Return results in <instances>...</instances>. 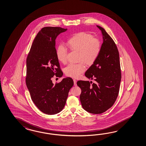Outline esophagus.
Here are the masks:
<instances>
[{"label":"esophagus","instance_id":"obj_1","mask_svg":"<svg viewBox=\"0 0 146 146\" xmlns=\"http://www.w3.org/2000/svg\"><path fill=\"white\" fill-rule=\"evenodd\" d=\"M73 81H74V85L75 86H76L77 84H76V80H75V79H74L73 80Z\"/></svg>","mask_w":146,"mask_h":146}]
</instances>
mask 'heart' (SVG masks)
<instances>
[{
	"instance_id": "b5f03b06",
	"label": "heart",
	"mask_w": 146,
	"mask_h": 146,
	"mask_svg": "<svg viewBox=\"0 0 146 146\" xmlns=\"http://www.w3.org/2000/svg\"><path fill=\"white\" fill-rule=\"evenodd\" d=\"M68 47L71 50L78 52V64H70L64 69L65 74L73 78H78L86 70L83 63L91 65L97 60L102 49V43L99 40L94 38L86 32L76 33L67 40ZM67 50L60 46L57 48L56 55L60 63H65L67 60Z\"/></svg>"
}]
</instances>
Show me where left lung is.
<instances>
[{
  "label": "left lung",
  "instance_id": "left-lung-1",
  "mask_svg": "<svg viewBox=\"0 0 146 146\" xmlns=\"http://www.w3.org/2000/svg\"><path fill=\"white\" fill-rule=\"evenodd\" d=\"M101 30L103 43L98 57L88 68L85 75L96 83L78 81L81 89L80 99L84 110L91 114H102L110 108L118 96L121 71L118 49L114 40L104 28Z\"/></svg>",
  "mask_w": 146,
  "mask_h": 146
}]
</instances>
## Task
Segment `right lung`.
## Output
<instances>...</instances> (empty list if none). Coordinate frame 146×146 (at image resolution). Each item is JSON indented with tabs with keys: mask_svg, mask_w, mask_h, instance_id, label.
<instances>
[{
	"mask_svg": "<svg viewBox=\"0 0 146 146\" xmlns=\"http://www.w3.org/2000/svg\"><path fill=\"white\" fill-rule=\"evenodd\" d=\"M67 30L42 28L36 36L27 59V86L33 102L46 114H56L62 110L74 84L71 78H64L55 84L52 82L54 75L60 78L63 75L56 55L55 40Z\"/></svg>",
	"mask_w": 146,
	"mask_h": 146,
	"instance_id": "1",
	"label": "right lung"
}]
</instances>
